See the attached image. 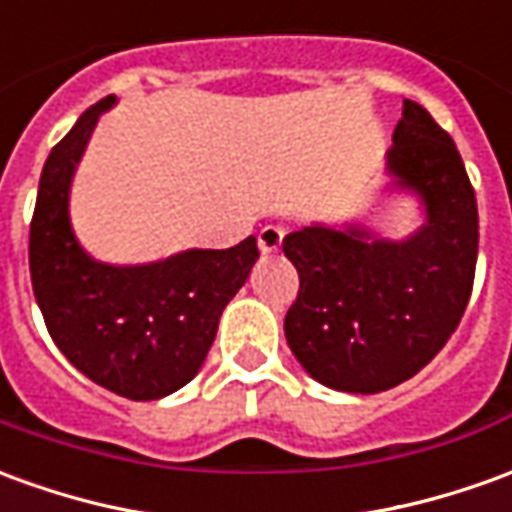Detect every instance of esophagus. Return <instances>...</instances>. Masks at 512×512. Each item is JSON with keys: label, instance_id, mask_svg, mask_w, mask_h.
I'll return each mask as SVG.
<instances>
[{"label": "esophagus", "instance_id": "obj_1", "mask_svg": "<svg viewBox=\"0 0 512 512\" xmlns=\"http://www.w3.org/2000/svg\"><path fill=\"white\" fill-rule=\"evenodd\" d=\"M282 238H285V232L280 227H263L260 235H257V244H260V252L263 255H274V252H280L282 249Z\"/></svg>", "mask_w": 512, "mask_h": 512}]
</instances>
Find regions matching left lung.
I'll use <instances>...</instances> for the list:
<instances>
[{"label":"left lung","instance_id":"obj_1","mask_svg":"<svg viewBox=\"0 0 512 512\" xmlns=\"http://www.w3.org/2000/svg\"><path fill=\"white\" fill-rule=\"evenodd\" d=\"M388 191L416 196L424 224L402 241L366 224H310L282 241L299 271L285 338L307 374L332 391L380 393L410 380L466 313L480 219L455 141L405 99L385 155Z\"/></svg>","mask_w":512,"mask_h":512}]
</instances>
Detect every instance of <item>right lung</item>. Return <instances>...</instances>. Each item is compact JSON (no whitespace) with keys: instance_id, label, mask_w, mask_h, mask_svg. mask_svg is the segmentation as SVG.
<instances>
[{"instance_id":"obj_1","label":"right lung","mask_w":512,"mask_h":512,"mask_svg":"<svg viewBox=\"0 0 512 512\" xmlns=\"http://www.w3.org/2000/svg\"><path fill=\"white\" fill-rule=\"evenodd\" d=\"M88 107L49 152L30 224V274L46 330L71 366L107 391L149 402L180 391L205 363L221 310L260 257L255 235L230 249H185L166 260L116 266L74 235L69 194L99 116Z\"/></svg>"}]
</instances>
